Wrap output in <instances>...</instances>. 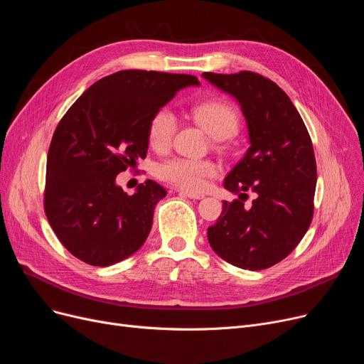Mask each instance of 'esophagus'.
Segmentation results:
<instances>
[{
	"mask_svg": "<svg viewBox=\"0 0 364 364\" xmlns=\"http://www.w3.org/2000/svg\"><path fill=\"white\" fill-rule=\"evenodd\" d=\"M178 193L188 197V198H193V200H201L204 196L200 193H193V191H183V189H178Z\"/></svg>",
	"mask_w": 364,
	"mask_h": 364,
	"instance_id": "esophagus-1",
	"label": "esophagus"
}]
</instances>
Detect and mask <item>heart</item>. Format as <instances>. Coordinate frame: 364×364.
Masks as SVG:
<instances>
[{"instance_id":"obj_1","label":"heart","mask_w":364,"mask_h":364,"mask_svg":"<svg viewBox=\"0 0 364 364\" xmlns=\"http://www.w3.org/2000/svg\"><path fill=\"white\" fill-rule=\"evenodd\" d=\"M193 117L197 123L213 136L215 139H227L238 127V112L230 102L223 99H207L193 108ZM178 129L176 115L167 108L155 112L148 124V142L157 152H166L173 142ZM218 171L215 163L209 160H191L175 157L163 163L159 168L161 179L185 188L200 189L205 178Z\"/></svg>"}]
</instances>
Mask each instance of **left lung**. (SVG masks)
Segmentation results:
<instances>
[{
	"label": "left lung",
	"mask_w": 364,
	"mask_h": 364,
	"mask_svg": "<svg viewBox=\"0 0 364 364\" xmlns=\"http://www.w3.org/2000/svg\"><path fill=\"white\" fill-rule=\"evenodd\" d=\"M203 77L240 103L250 141L246 155L223 182L228 191L241 193L240 200L223 201L207 238L234 267L269 268L299 245L313 220L317 182L313 142L298 109L274 81L250 71ZM249 188L257 194L250 210L240 198Z\"/></svg>",
	"instance_id": "1"
}]
</instances>
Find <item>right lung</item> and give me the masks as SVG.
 <instances>
[{"label":"right lung","instance_id":"1","mask_svg":"<svg viewBox=\"0 0 364 364\" xmlns=\"http://www.w3.org/2000/svg\"><path fill=\"white\" fill-rule=\"evenodd\" d=\"M198 84L188 74L118 71L90 85L59 121L47 155L44 210L80 261L108 267L142 247L167 193L148 179L127 196L115 178L146 157L151 117Z\"/></svg>","mask_w":364,"mask_h":364}]
</instances>
